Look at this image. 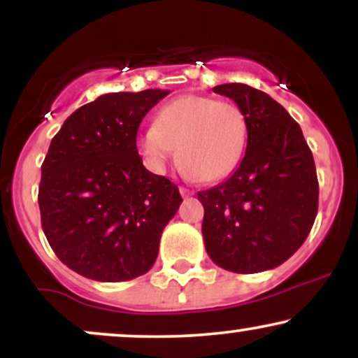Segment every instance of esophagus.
Instances as JSON below:
<instances>
[{
  "label": "esophagus",
  "instance_id": "1",
  "mask_svg": "<svg viewBox=\"0 0 358 358\" xmlns=\"http://www.w3.org/2000/svg\"><path fill=\"white\" fill-rule=\"evenodd\" d=\"M180 193H182V196H192L193 195V190H188V188L182 187V188H180Z\"/></svg>",
  "mask_w": 358,
  "mask_h": 358
}]
</instances>
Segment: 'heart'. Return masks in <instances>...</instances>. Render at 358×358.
Returning <instances> with one entry per match:
<instances>
[{
  "mask_svg": "<svg viewBox=\"0 0 358 358\" xmlns=\"http://www.w3.org/2000/svg\"><path fill=\"white\" fill-rule=\"evenodd\" d=\"M248 145V121L236 104L203 96L176 97L138 138V150L155 173H163L178 148L183 173L220 180L239 165Z\"/></svg>",
  "mask_w": 358,
  "mask_h": 358,
  "instance_id": "obj_1",
  "label": "heart"
}]
</instances>
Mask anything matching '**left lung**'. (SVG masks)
I'll return each mask as SVG.
<instances>
[{"label": "left lung", "instance_id": "8db88e82", "mask_svg": "<svg viewBox=\"0 0 358 358\" xmlns=\"http://www.w3.org/2000/svg\"><path fill=\"white\" fill-rule=\"evenodd\" d=\"M248 121V146L225 182L196 196L205 250L222 269L262 273L306 241L318 212V180L301 127L279 102L245 84H222Z\"/></svg>", "mask_w": 358, "mask_h": 358}]
</instances>
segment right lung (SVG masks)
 <instances>
[{
	"label": "right lung",
	"instance_id": "right-lung-1",
	"mask_svg": "<svg viewBox=\"0 0 358 358\" xmlns=\"http://www.w3.org/2000/svg\"><path fill=\"white\" fill-rule=\"evenodd\" d=\"M170 90L113 92L65 119L42 165L38 205L48 244L67 268L101 282L153 268L178 187L148 171L138 127Z\"/></svg>",
	"mask_w": 358,
	"mask_h": 358
}]
</instances>
